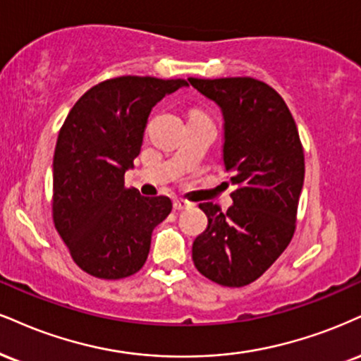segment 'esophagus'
Listing matches in <instances>:
<instances>
[{
  "label": "esophagus",
  "instance_id": "esophagus-1",
  "mask_svg": "<svg viewBox=\"0 0 361 361\" xmlns=\"http://www.w3.org/2000/svg\"><path fill=\"white\" fill-rule=\"evenodd\" d=\"M173 207H175V210L181 212V210H188V208L193 207V203H190L188 200H183V198H176L175 202H173Z\"/></svg>",
  "mask_w": 361,
  "mask_h": 361
}]
</instances>
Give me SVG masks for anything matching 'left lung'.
I'll return each mask as SVG.
<instances>
[{"instance_id": "obj_1", "label": "left lung", "mask_w": 361, "mask_h": 361, "mask_svg": "<svg viewBox=\"0 0 361 361\" xmlns=\"http://www.w3.org/2000/svg\"><path fill=\"white\" fill-rule=\"evenodd\" d=\"M224 112V163L233 205L200 203L208 227L193 242L195 267L207 279L242 288L257 281L289 245L305 181V149L284 99L252 77L195 79Z\"/></svg>"}]
</instances>
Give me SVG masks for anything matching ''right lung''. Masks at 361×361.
<instances>
[{
  "label": "right lung",
  "instance_id": "obj_1",
  "mask_svg": "<svg viewBox=\"0 0 361 361\" xmlns=\"http://www.w3.org/2000/svg\"><path fill=\"white\" fill-rule=\"evenodd\" d=\"M185 79L123 75L90 87L60 128L51 214L73 262L116 281L145 266L151 233L171 212L168 197H141L124 185L141 151L147 116Z\"/></svg>",
  "mask_w": 361,
  "mask_h": 361
}]
</instances>
